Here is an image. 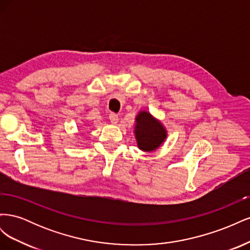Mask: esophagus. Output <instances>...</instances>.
<instances>
[{
    "label": "esophagus",
    "instance_id": "esophagus-1",
    "mask_svg": "<svg viewBox=\"0 0 250 250\" xmlns=\"http://www.w3.org/2000/svg\"><path fill=\"white\" fill-rule=\"evenodd\" d=\"M109 120L112 124H117L119 122V117H118V115H116V113L111 112L109 115Z\"/></svg>",
    "mask_w": 250,
    "mask_h": 250
}]
</instances>
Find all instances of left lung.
<instances>
[{
  "mask_svg": "<svg viewBox=\"0 0 250 250\" xmlns=\"http://www.w3.org/2000/svg\"><path fill=\"white\" fill-rule=\"evenodd\" d=\"M134 134L138 147L146 152H152L165 142L167 130L150 112L143 110L135 117Z\"/></svg>",
  "mask_w": 250,
  "mask_h": 250,
  "instance_id": "8db88e82",
  "label": "left lung"
}]
</instances>
